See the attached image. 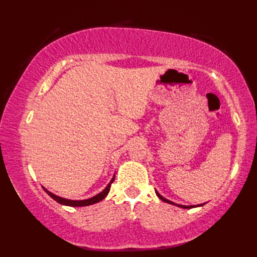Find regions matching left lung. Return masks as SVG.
I'll use <instances>...</instances> for the list:
<instances>
[{
    "instance_id": "8db88e82",
    "label": "left lung",
    "mask_w": 257,
    "mask_h": 257,
    "mask_svg": "<svg viewBox=\"0 0 257 257\" xmlns=\"http://www.w3.org/2000/svg\"><path fill=\"white\" fill-rule=\"evenodd\" d=\"M156 193H157V195H158V196H159L160 200L167 202V203H170V204H173V205H178L179 207H183V209H191V207H195V205H180V204H176V203H173V202L167 200L166 198H163V196H162V195H160L159 193H158L157 191H156ZM201 205H203V204H200V205H196V206H201Z\"/></svg>"
}]
</instances>
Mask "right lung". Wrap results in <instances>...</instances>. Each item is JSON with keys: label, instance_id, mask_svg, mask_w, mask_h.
Here are the masks:
<instances>
[{"label": "right lung", "instance_id": "obj_1", "mask_svg": "<svg viewBox=\"0 0 257 257\" xmlns=\"http://www.w3.org/2000/svg\"><path fill=\"white\" fill-rule=\"evenodd\" d=\"M113 180H114V176H113V178L111 179V181L109 182V184L105 188V190H103L102 192H100L99 194L92 196V198H90V199L81 200V201H74V200L64 199V198H61V196L53 194L52 192H50V191H47L45 188H44V190L46 191V193H47L48 195H50L52 199H54L56 202H58V203H61V204L68 205V206H87V205L95 204V203H97V202H99V201H101L102 199H105L106 196H107V194L109 193V191H110V187H111V183L113 182Z\"/></svg>", "mask_w": 257, "mask_h": 257}]
</instances>
